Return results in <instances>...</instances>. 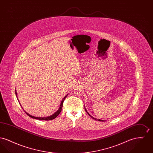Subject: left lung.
<instances>
[{
    "label": "left lung",
    "mask_w": 153,
    "mask_h": 153,
    "mask_svg": "<svg viewBox=\"0 0 153 153\" xmlns=\"http://www.w3.org/2000/svg\"><path fill=\"white\" fill-rule=\"evenodd\" d=\"M85 111H87V109H85ZM87 112L88 114V115H89L90 117H92V119H95V120H99V121H101V122H102V121H103V120H100V119H96V118H95V117H92L91 115H90V114H88V112L87 111Z\"/></svg>",
    "instance_id": "8db88e82"
}]
</instances>
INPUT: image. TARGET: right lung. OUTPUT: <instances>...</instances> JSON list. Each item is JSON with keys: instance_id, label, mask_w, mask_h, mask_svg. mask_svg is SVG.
Returning <instances> with one entry per match:
<instances>
[{"instance_id": "obj_1", "label": "right lung", "mask_w": 153, "mask_h": 153, "mask_svg": "<svg viewBox=\"0 0 153 153\" xmlns=\"http://www.w3.org/2000/svg\"><path fill=\"white\" fill-rule=\"evenodd\" d=\"M15 95H16V96H17V93H16V90H15ZM66 96H67V95H66ZM66 96L64 97V99H62V100L61 101V104H60V107H59V109H58V111H57L56 113H54L53 115H52L51 116H50V117H33V116H31V115H30V114H29L27 112H26L25 111H24L26 112V114L29 117H31V118H33V119H39V120H53V119H55L56 117H57L58 115L59 114V113L61 112V110H62V108L63 102H64V100L65 99ZM17 99H18V97H17ZM19 104H20V103H19Z\"/></svg>"}]
</instances>
